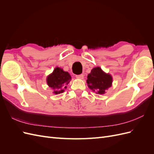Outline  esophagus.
I'll use <instances>...</instances> for the list:
<instances>
[{
    "label": "esophagus",
    "instance_id": "1",
    "mask_svg": "<svg viewBox=\"0 0 154 154\" xmlns=\"http://www.w3.org/2000/svg\"><path fill=\"white\" fill-rule=\"evenodd\" d=\"M76 77L78 79H81V80H82V79H83V78H84V76H83V74H80V75H76Z\"/></svg>",
    "mask_w": 154,
    "mask_h": 154
}]
</instances>
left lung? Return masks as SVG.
Here are the masks:
<instances>
[{
  "label": "left lung",
  "mask_w": 154,
  "mask_h": 154,
  "mask_svg": "<svg viewBox=\"0 0 154 154\" xmlns=\"http://www.w3.org/2000/svg\"><path fill=\"white\" fill-rule=\"evenodd\" d=\"M87 83L91 90L96 91L97 94H103L105 91L112 86V77L110 74L103 72L100 67H96L88 74Z\"/></svg>",
  "instance_id": "obj_1"
}]
</instances>
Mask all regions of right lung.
Wrapping results in <instances>:
<instances>
[{
  "instance_id": "add662e5",
  "label": "right lung",
  "mask_w": 154,
  "mask_h": 154,
  "mask_svg": "<svg viewBox=\"0 0 154 154\" xmlns=\"http://www.w3.org/2000/svg\"><path fill=\"white\" fill-rule=\"evenodd\" d=\"M71 80V76L68 72L63 71V69L56 67L53 72L47 77V83L49 87L52 88L55 94H60L67 88Z\"/></svg>"
}]
</instances>
